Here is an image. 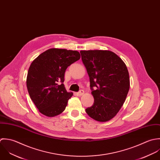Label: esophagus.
Segmentation results:
<instances>
[{
  "instance_id": "1",
  "label": "esophagus",
  "mask_w": 160,
  "mask_h": 160,
  "mask_svg": "<svg viewBox=\"0 0 160 160\" xmlns=\"http://www.w3.org/2000/svg\"><path fill=\"white\" fill-rule=\"evenodd\" d=\"M83 94H84V91L82 90H80V92L76 93V95L78 96H82Z\"/></svg>"
}]
</instances>
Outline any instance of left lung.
Returning a JSON list of instances; mask_svg holds the SVG:
<instances>
[{"label": "left lung", "instance_id": "8db88e82", "mask_svg": "<svg viewBox=\"0 0 160 160\" xmlns=\"http://www.w3.org/2000/svg\"><path fill=\"white\" fill-rule=\"evenodd\" d=\"M80 54L95 99L86 112L97 121H108L119 111L128 95L130 78L127 66L110 51H81Z\"/></svg>", "mask_w": 160, "mask_h": 160}]
</instances>
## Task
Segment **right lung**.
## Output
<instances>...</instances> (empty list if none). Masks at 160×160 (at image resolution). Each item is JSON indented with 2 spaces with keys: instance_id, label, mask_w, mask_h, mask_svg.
Segmentation results:
<instances>
[{
  "instance_id": "1",
  "label": "right lung",
  "mask_w": 160,
  "mask_h": 160,
  "mask_svg": "<svg viewBox=\"0 0 160 160\" xmlns=\"http://www.w3.org/2000/svg\"><path fill=\"white\" fill-rule=\"evenodd\" d=\"M80 58L77 51L49 49L39 55L28 69L27 86L39 111L48 117L62 113L73 95L64 87L67 68Z\"/></svg>"
}]
</instances>
